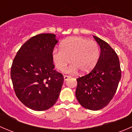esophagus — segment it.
<instances>
[{"mask_svg":"<svg viewBox=\"0 0 132 132\" xmlns=\"http://www.w3.org/2000/svg\"><path fill=\"white\" fill-rule=\"evenodd\" d=\"M71 77V76H69V75H64V80H67L69 78H70Z\"/></svg>","mask_w":132,"mask_h":132,"instance_id":"34e87169","label":"esophagus"}]
</instances>
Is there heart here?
Returning a JSON list of instances; mask_svg holds the SVG:
<instances>
[{
  "label": "heart",
  "instance_id": "b5f03b06",
  "mask_svg": "<svg viewBox=\"0 0 132 132\" xmlns=\"http://www.w3.org/2000/svg\"><path fill=\"white\" fill-rule=\"evenodd\" d=\"M100 56V48L96 41L82 37H71L62 41L61 48L53 51L52 57L57 68L64 71L70 62L69 71L78 70L83 73L90 72L95 68Z\"/></svg>",
  "mask_w": 132,
  "mask_h": 132
}]
</instances>
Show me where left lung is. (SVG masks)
<instances>
[{
    "label": "left lung",
    "mask_w": 132,
    "mask_h": 132,
    "mask_svg": "<svg viewBox=\"0 0 132 132\" xmlns=\"http://www.w3.org/2000/svg\"><path fill=\"white\" fill-rule=\"evenodd\" d=\"M101 48L96 66L88 74L78 77L75 95L83 107L91 110L104 108L116 92L121 77L119 57L105 41L93 36Z\"/></svg>",
    "instance_id": "1"
}]
</instances>
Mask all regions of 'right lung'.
I'll use <instances>...</instances> for the list:
<instances>
[{
    "mask_svg": "<svg viewBox=\"0 0 132 132\" xmlns=\"http://www.w3.org/2000/svg\"><path fill=\"white\" fill-rule=\"evenodd\" d=\"M58 41L54 34H39L21 46L13 61L11 78L17 98L37 111L47 110L56 103L64 82L54 70L53 50Z\"/></svg>",
    "mask_w": 132,
    "mask_h": 132,
    "instance_id": "right-lung-1",
    "label": "right lung"
}]
</instances>
